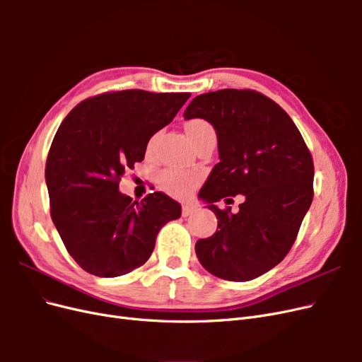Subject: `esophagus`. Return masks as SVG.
<instances>
[{
	"mask_svg": "<svg viewBox=\"0 0 362 362\" xmlns=\"http://www.w3.org/2000/svg\"><path fill=\"white\" fill-rule=\"evenodd\" d=\"M194 210H196L194 205H192V204H184V205H182V216L187 217V216L193 214Z\"/></svg>",
	"mask_w": 362,
	"mask_h": 362,
	"instance_id": "1",
	"label": "esophagus"
}]
</instances>
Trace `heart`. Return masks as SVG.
Segmentation results:
<instances>
[{"mask_svg":"<svg viewBox=\"0 0 362 362\" xmlns=\"http://www.w3.org/2000/svg\"><path fill=\"white\" fill-rule=\"evenodd\" d=\"M184 128H185V133H187V137L190 139L193 146H196L199 141H202L208 137H216V131H214L213 125L205 119H199V117L190 119L185 122ZM157 137L158 136L156 134L149 139L148 146H146L148 154H151V152L154 151L156 144H157ZM199 180H201V175L198 172L170 168V169H166L160 173L158 184L166 193H169L172 196H177V198H185V196H189L196 185H198Z\"/></svg>","mask_w":362,"mask_h":362,"instance_id":"obj_1","label":"heart"}]
</instances>
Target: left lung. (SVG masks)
Here are the masks:
<instances>
[{
  "label": "left lung",
  "instance_id": "1",
  "mask_svg": "<svg viewBox=\"0 0 362 362\" xmlns=\"http://www.w3.org/2000/svg\"><path fill=\"white\" fill-rule=\"evenodd\" d=\"M214 127L221 158L199 192L217 231L196 242V255L217 278L255 279L286 258L310 210L311 152L291 117L255 90L202 93L184 112ZM237 194L245 196L238 214L214 205Z\"/></svg>",
  "mask_w": 362,
  "mask_h": 362
}]
</instances>
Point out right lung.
<instances>
[{"label":"right lung","mask_w":362,"mask_h":362,"mask_svg":"<svg viewBox=\"0 0 362 362\" xmlns=\"http://www.w3.org/2000/svg\"><path fill=\"white\" fill-rule=\"evenodd\" d=\"M189 98L107 92L80 103L59 127L45 168L51 218L69 255L90 275L116 278L144 266L160 229L181 216L168 194L137 202L119 192V181Z\"/></svg>","instance_id":"1"}]
</instances>
